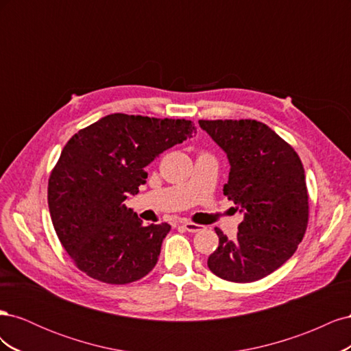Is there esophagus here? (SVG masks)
Instances as JSON below:
<instances>
[{
    "label": "esophagus",
    "instance_id": "esophagus-1",
    "mask_svg": "<svg viewBox=\"0 0 351 351\" xmlns=\"http://www.w3.org/2000/svg\"><path fill=\"white\" fill-rule=\"evenodd\" d=\"M183 227H184L189 232H197V231L202 230V227H204V226L195 224V222H190V221H184V222H183Z\"/></svg>",
    "mask_w": 351,
    "mask_h": 351
}]
</instances>
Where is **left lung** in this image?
<instances>
[{"label": "left lung", "instance_id": "obj_1", "mask_svg": "<svg viewBox=\"0 0 351 351\" xmlns=\"http://www.w3.org/2000/svg\"><path fill=\"white\" fill-rule=\"evenodd\" d=\"M230 161L224 195L244 214L236 240L215 228L218 249L208 258L217 277L253 282L278 269L302 243L309 195L299 155L256 120H199Z\"/></svg>", "mask_w": 351, "mask_h": 351}]
</instances>
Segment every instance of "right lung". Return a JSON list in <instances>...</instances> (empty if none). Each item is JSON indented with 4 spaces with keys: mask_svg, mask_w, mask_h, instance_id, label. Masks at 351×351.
Masks as SVG:
<instances>
[{
    "mask_svg": "<svg viewBox=\"0 0 351 351\" xmlns=\"http://www.w3.org/2000/svg\"><path fill=\"white\" fill-rule=\"evenodd\" d=\"M193 133L190 120L117 112L66 143L48 180V206L60 243L88 277L121 285L154 269L171 227L145 226L124 202L146 183L147 164Z\"/></svg>",
    "mask_w": 351,
    "mask_h": 351,
    "instance_id": "obj_1",
    "label": "right lung"
}]
</instances>
